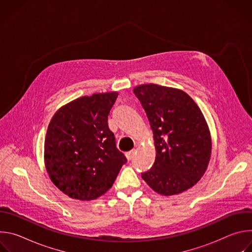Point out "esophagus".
Segmentation results:
<instances>
[{"instance_id": "esophagus-1", "label": "esophagus", "mask_w": 252, "mask_h": 252, "mask_svg": "<svg viewBox=\"0 0 252 252\" xmlns=\"http://www.w3.org/2000/svg\"><path fill=\"white\" fill-rule=\"evenodd\" d=\"M135 153H136V151H135V150H131V151L127 152V153L126 154V158H127L128 160H130V159L133 158V156L135 155Z\"/></svg>"}]
</instances>
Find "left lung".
I'll return each instance as SVG.
<instances>
[{
	"label": "left lung",
	"instance_id": "obj_1",
	"mask_svg": "<svg viewBox=\"0 0 252 252\" xmlns=\"http://www.w3.org/2000/svg\"><path fill=\"white\" fill-rule=\"evenodd\" d=\"M133 93L147 113L157 152L142 179L161 195L188 190L204 174L211 155L210 131L200 109L174 88L146 84Z\"/></svg>",
	"mask_w": 252,
	"mask_h": 252
}]
</instances>
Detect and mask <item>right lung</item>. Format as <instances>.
<instances>
[{"mask_svg":"<svg viewBox=\"0 0 252 252\" xmlns=\"http://www.w3.org/2000/svg\"><path fill=\"white\" fill-rule=\"evenodd\" d=\"M117 92L70 101L53 116L45 138V165L64 194L93 200L109 190L126 158L116 146L107 117Z\"/></svg>","mask_w":252,"mask_h":252,"instance_id":"add662e5","label":"right lung"}]
</instances>
